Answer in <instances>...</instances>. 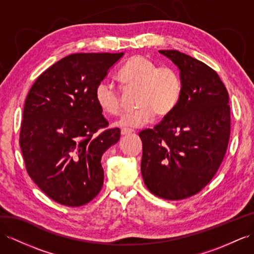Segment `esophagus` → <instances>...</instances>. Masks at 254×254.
I'll list each match as a JSON object with an SVG mask.
<instances>
[{"mask_svg":"<svg viewBox=\"0 0 254 254\" xmlns=\"http://www.w3.org/2000/svg\"><path fill=\"white\" fill-rule=\"evenodd\" d=\"M133 132V129H127V128H122L121 129V135L125 136V135H128Z\"/></svg>","mask_w":254,"mask_h":254,"instance_id":"34e87169","label":"esophagus"}]
</instances>
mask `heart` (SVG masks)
Instances as JSON below:
<instances>
[{
  "mask_svg": "<svg viewBox=\"0 0 254 254\" xmlns=\"http://www.w3.org/2000/svg\"><path fill=\"white\" fill-rule=\"evenodd\" d=\"M118 79L126 90L137 89L135 104L139 106L126 113L116 122L119 127L146 126L154 119L155 114L164 118L177 107L183 93V81L177 70L167 66L159 67L157 63L144 56L131 58L119 70ZM94 96L104 114H120V92L112 82L100 81L95 87Z\"/></svg>",
  "mask_w": 254,
  "mask_h": 254,
  "instance_id": "1",
  "label": "heart"
}]
</instances>
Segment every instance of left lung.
Returning <instances> with one entry per match:
<instances>
[{
    "label": "left lung",
    "mask_w": 254,
    "mask_h": 254,
    "mask_svg": "<svg viewBox=\"0 0 254 254\" xmlns=\"http://www.w3.org/2000/svg\"><path fill=\"white\" fill-rule=\"evenodd\" d=\"M179 69L183 93L174 112L139 133L141 176L157 196L178 200L205 188L222 163L230 139L229 93L205 63L178 50H160Z\"/></svg>",
    "instance_id": "left-lung-1"
}]
</instances>
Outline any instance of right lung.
Returning a JSON list of instances; mask_svg holds the SVG:
<instances>
[{
    "label": "right lung",
    "mask_w": 254,
    "mask_h": 254,
    "mask_svg": "<svg viewBox=\"0 0 254 254\" xmlns=\"http://www.w3.org/2000/svg\"><path fill=\"white\" fill-rule=\"evenodd\" d=\"M120 54H73L37 78L24 103L20 148L29 176L55 201L78 207L89 203L104 183L102 155L120 138L94 91Z\"/></svg>",
    "instance_id": "1"
}]
</instances>
